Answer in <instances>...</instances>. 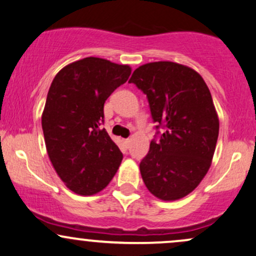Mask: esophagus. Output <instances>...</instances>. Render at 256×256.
<instances>
[{
	"mask_svg": "<svg viewBox=\"0 0 256 256\" xmlns=\"http://www.w3.org/2000/svg\"><path fill=\"white\" fill-rule=\"evenodd\" d=\"M123 144H124L126 147H129V144H130V138H123Z\"/></svg>",
	"mask_w": 256,
	"mask_h": 256,
	"instance_id": "obj_1",
	"label": "esophagus"
}]
</instances>
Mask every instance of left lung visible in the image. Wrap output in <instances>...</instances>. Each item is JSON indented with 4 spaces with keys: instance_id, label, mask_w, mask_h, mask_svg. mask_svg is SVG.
<instances>
[{
    "instance_id": "obj_1",
    "label": "left lung",
    "mask_w": 256,
    "mask_h": 256,
    "mask_svg": "<svg viewBox=\"0 0 256 256\" xmlns=\"http://www.w3.org/2000/svg\"><path fill=\"white\" fill-rule=\"evenodd\" d=\"M129 83L146 94L156 133L140 172L150 194L162 200L185 197L211 165L220 123L203 78L172 62L144 64Z\"/></svg>"
}]
</instances>
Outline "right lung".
<instances>
[{"label":"right lung","instance_id":"right-lung-1","mask_svg":"<svg viewBox=\"0 0 256 256\" xmlns=\"http://www.w3.org/2000/svg\"><path fill=\"white\" fill-rule=\"evenodd\" d=\"M130 72L128 65L89 56L62 68L50 86L41 118L47 153L76 194H97L118 170L123 156L102 128L103 109Z\"/></svg>","mask_w":256,"mask_h":256}]
</instances>
